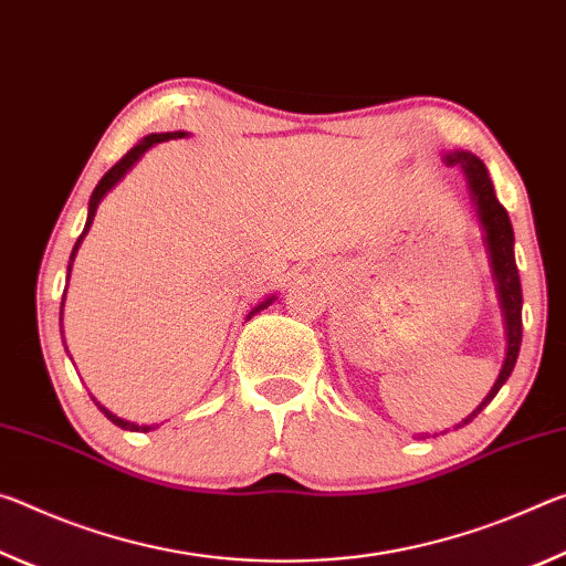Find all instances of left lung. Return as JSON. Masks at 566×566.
Wrapping results in <instances>:
<instances>
[{"instance_id": "left-lung-1", "label": "left lung", "mask_w": 566, "mask_h": 566, "mask_svg": "<svg viewBox=\"0 0 566 566\" xmlns=\"http://www.w3.org/2000/svg\"><path fill=\"white\" fill-rule=\"evenodd\" d=\"M441 160L447 163L449 168L459 165V168L464 170L469 196L476 208L481 230H484L489 268H492L499 308H502V318H504V338H506V354H504L502 370H499V378L494 381L492 391L486 394L484 401H481L464 421L453 426V429H461V426L474 421L476 416L484 411L486 403H492V398L499 394V388H502L506 384V378L512 376L516 356H518V346H522V283H518V271L514 261L512 220H509L504 206L494 196V185L489 180L486 165L481 163L476 155L464 153V150L443 153Z\"/></svg>"}]
</instances>
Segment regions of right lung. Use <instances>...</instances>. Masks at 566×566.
Wrapping results in <instances>:
<instances>
[{
    "label": "right lung",
    "instance_id": "obj_1",
    "mask_svg": "<svg viewBox=\"0 0 566 566\" xmlns=\"http://www.w3.org/2000/svg\"><path fill=\"white\" fill-rule=\"evenodd\" d=\"M188 133H182V129H178V133H153V135H147V137H143L140 143H137L133 150H129L123 160L119 163H115L113 168H109L105 175H102V180L97 182V188L92 190V196H90V208H87V222H85V230H82V235L77 238V243H74V248H72V255H70V265H67V277H70V271H72V261H74V255H77V250H80V245H82V240H85V235H87V230H90V226H92V220H95V212H97V206L102 202V198L107 196L109 190L115 188V185L125 178V175L135 168L137 165V160H140V157L150 150L153 145H157V143H165V140H175V137H185ZM67 291V289H64ZM275 301V295H271V298H265L261 305H255L253 311L248 313V318L245 321H250L255 316L258 311H263V308H268V305H271ZM62 305H64V295H62ZM92 401H95V398H92ZM97 403V401H95ZM97 409L107 416L109 421H113L115 426H119V429H125V431H150L153 426H140V423H133V421H125V419H119V416H115L113 411H107L105 406L102 403H97Z\"/></svg>",
    "mask_w": 566,
    "mask_h": 566
}]
</instances>
